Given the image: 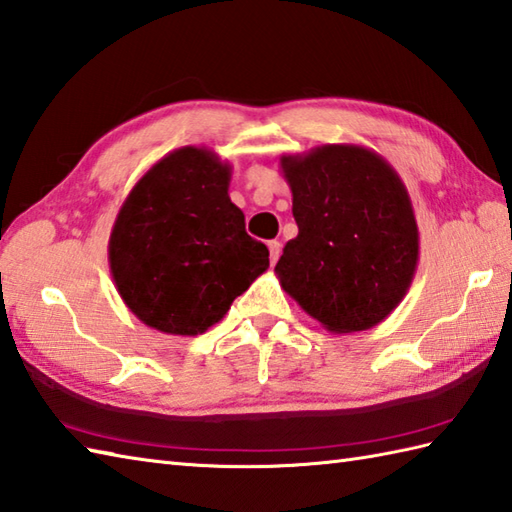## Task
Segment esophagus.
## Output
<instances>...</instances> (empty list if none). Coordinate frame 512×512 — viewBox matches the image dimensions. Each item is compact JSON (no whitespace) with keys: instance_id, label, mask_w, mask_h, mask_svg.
<instances>
[{"instance_id":"obj_1","label":"esophagus","mask_w":512,"mask_h":512,"mask_svg":"<svg viewBox=\"0 0 512 512\" xmlns=\"http://www.w3.org/2000/svg\"><path fill=\"white\" fill-rule=\"evenodd\" d=\"M268 253H270V264H277V259L281 255V244L277 242V239H273V242H268Z\"/></svg>"}]
</instances>
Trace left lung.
<instances>
[{
  "instance_id": "left-lung-1",
  "label": "left lung",
  "mask_w": 512,
  "mask_h": 512,
  "mask_svg": "<svg viewBox=\"0 0 512 512\" xmlns=\"http://www.w3.org/2000/svg\"><path fill=\"white\" fill-rule=\"evenodd\" d=\"M299 235L275 273L334 334L374 328L416 275L420 237L405 182L363 145H321L279 158Z\"/></svg>"
}]
</instances>
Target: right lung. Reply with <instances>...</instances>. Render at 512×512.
Masks as SVG:
<instances>
[{
	"mask_svg": "<svg viewBox=\"0 0 512 512\" xmlns=\"http://www.w3.org/2000/svg\"><path fill=\"white\" fill-rule=\"evenodd\" d=\"M231 165L206 147L160 158L129 191L107 259L118 295L149 328L195 336L266 273L268 248L228 198Z\"/></svg>",
	"mask_w": 512,
	"mask_h": 512,
	"instance_id": "obj_1",
	"label": "right lung"
}]
</instances>
